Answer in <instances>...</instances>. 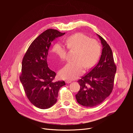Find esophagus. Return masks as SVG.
<instances>
[{
    "label": "esophagus",
    "mask_w": 133,
    "mask_h": 133,
    "mask_svg": "<svg viewBox=\"0 0 133 133\" xmlns=\"http://www.w3.org/2000/svg\"><path fill=\"white\" fill-rule=\"evenodd\" d=\"M66 83H67V84H69V83H71V80H66Z\"/></svg>",
    "instance_id": "1"
}]
</instances>
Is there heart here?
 <instances>
[{
    "mask_svg": "<svg viewBox=\"0 0 133 133\" xmlns=\"http://www.w3.org/2000/svg\"><path fill=\"white\" fill-rule=\"evenodd\" d=\"M67 47L71 50H77L75 56V61L68 62L59 71V75L62 78L72 80L82 75L85 67L90 69L95 65L101 53V47L99 43L91 39L88 36L78 33L64 39ZM52 52L62 60L67 57V49L61 43H55L52 48Z\"/></svg>",
    "mask_w": 133,
    "mask_h": 133,
    "instance_id": "b5f03b06",
    "label": "heart"
}]
</instances>
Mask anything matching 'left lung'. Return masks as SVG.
I'll return each instance as SVG.
<instances>
[{"mask_svg":"<svg viewBox=\"0 0 133 133\" xmlns=\"http://www.w3.org/2000/svg\"><path fill=\"white\" fill-rule=\"evenodd\" d=\"M97 35L103 47L100 59L95 67L78 81L81 88L76 95L77 102L88 107L101 104L109 96L113 89L116 71L110 46L103 37Z\"/></svg>","mask_w":133,"mask_h":133,"instance_id":"8db88e82","label":"left lung"}]
</instances>
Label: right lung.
<instances>
[{
  "label": "right lung",
  "instance_id": "1",
  "mask_svg": "<svg viewBox=\"0 0 133 133\" xmlns=\"http://www.w3.org/2000/svg\"><path fill=\"white\" fill-rule=\"evenodd\" d=\"M65 34L56 29L46 30L32 42L22 61L20 81L29 101L40 109L53 106L60 88L65 85L64 81H54L56 73L49 68L47 62L51 42Z\"/></svg>",
  "mask_w": 133,
  "mask_h": 133
}]
</instances>
